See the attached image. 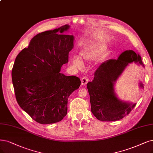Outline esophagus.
Masks as SVG:
<instances>
[{
  "label": "esophagus",
  "instance_id": "esophagus-1",
  "mask_svg": "<svg viewBox=\"0 0 153 153\" xmlns=\"http://www.w3.org/2000/svg\"><path fill=\"white\" fill-rule=\"evenodd\" d=\"M88 81H89V79L87 77H83L81 79V84L83 86L86 85V84L88 83Z\"/></svg>",
  "mask_w": 153,
  "mask_h": 153
}]
</instances>
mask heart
<instances>
[{"instance_id":"1","label":"heart","mask_w":153,"mask_h":153,"mask_svg":"<svg viewBox=\"0 0 153 153\" xmlns=\"http://www.w3.org/2000/svg\"><path fill=\"white\" fill-rule=\"evenodd\" d=\"M107 48L106 44H101L97 46H94L87 50H84L81 53L82 57L88 61H93L98 58ZM72 65L76 69H83L84 67V62L82 59L78 55L73 56L71 59Z\"/></svg>"}]
</instances>
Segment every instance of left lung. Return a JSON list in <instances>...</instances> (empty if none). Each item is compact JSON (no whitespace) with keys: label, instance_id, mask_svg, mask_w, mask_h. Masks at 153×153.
Returning a JSON list of instances; mask_svg holds the SVG:
<instances>
[{"label":"left lung","instance_id":"8db88e82","mask_svg":"<svg viewBox=\"0 0 153 153\" xmlns=\"http://www.w3.org/2000/svg\"><path fill=\"white\" fill-rule=\"evenodd\" d=\"M132 62L144 67L139 54L131 50L124 51L117 59H110L101 64L94 72V79L88 83L91 112L98 120H119L128 115L136 105L118 98L115 90L118 79ZM139 88L144 89L142 82H139Z\"/></svg>","mask_w":153,"mask_h":153}]
</instances>
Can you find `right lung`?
I'll return each instance as SVG.
<instances>
[{
    "instance_id": "add662e5",
    "label": "right lung",
    "mask_w": 153,
    "mask_h": 153,
    "mask_svg": "<svg viewBox=\"0 0 153 153\" xmlns=\"http://www.w3.org/2000/svg\"><path fill=\"white\" fill-rule=\"evenodd\" d=\"M66 25L34 36L16 56L12 80L21 108L41 124L59 122L67 113V100L81 85L80 79L60 73L74 47V36Z\"/></svg>"
}]
</instances>
